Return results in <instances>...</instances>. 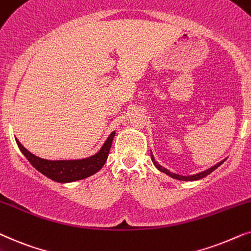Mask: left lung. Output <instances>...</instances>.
<instances>
[{
  "instance_id": "obj_1",
  "label": "left lung",
  "mask_w": 251,
  "mask_h": 251,
  "mask_svg": "<svg viewBox=\"0 0 251 251\" xmlns=\"http://www.w3.org/2000/svg\"><path fill=\"white\" fill-rule=\"evenodd\" d=\"M150 155H151V160H152L153 165L156 166V169H158L160 172L165 173L166 176H171V178H173V179L181 180V181H195V180H200V179L204 178V176H206L208 175H210V173H211V172L215 171V170H216L217 168H218V166L222 165L223 163L225 162V160H226V158H225V159H223V160H220V162H219V163H217L216 165H213V166H211V168L206 169L205 171H202V172H200V173H196V175H192V176H180V175H176V173H173V172H171V171H169V170H168V169H165L164 166L160 165L159 163L157 162V160L155 159V157H153L151 150H150Z\"/></svg>"
}]
</instances>
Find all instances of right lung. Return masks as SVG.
Instances as JSON below:
<instances>
[{"mask_svg": "<svg viewBox=\"0 0 251 251\" xmlns=\"http://www.w3.org/2000/svg\"><path fill=\"white\" fill-rule=\"evenodd\" d=\"M116 132L113 131L108 136L105 142L103 143L101 149L99 150L95 155H92L86 158L81 159H59V160H50L40 158V157L33 155L29 152L18 139H16L18 148L21 149L26 158L40 173L46 176L47 178L53 180L56 182L68 183L78 181V180L86 179L88 176L95 175L102 169L108 159L110 148H111L113 138H115Z\"/></svg>", "mask_w": 251, "mask_h": 251, "instance_id": "add662e5", "label": "right lung"}]
</instances>
